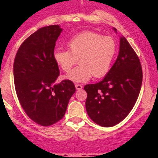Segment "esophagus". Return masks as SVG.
Returning <instances> with one entry per match:
<instances>
[{
  "label": "esophagus",
  "instance_id": "esophagus-1",
  "mask_svg": "<svg viewBox=\"0 0 158 158\" xmlns=\"http://www.w3.org/2000/svg\"><path fill=\"white\" fill-rule=\"evenodd\" d=\"M75 87H76L77 90H81L82 89V85L80 84H75Z\"/></svg>",
  "mask_w": 158,
  "mask_h": 158
}]
</instances>
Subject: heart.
I'll list each match as a JSON object with an SVG mask.
<instances>
[{"label":"heart","mask_w":158,"mask_h":158,"mask_svg":"<svg viewBox=\"0 0 158 158\" xmlns=\"http://www.w3.org/2000/svg\"><path fill=\"white\" fill-rule=\"evenodd\" d=\"M67 47L69 51L54 50L53 59L65 72H69L78 59L79 65L64 77L73 82H86L92 76L104 77L109 71L116 52V43L112 38L93 31L76 35L67 42Z\"/></svg>","instance_id":"obj_1"}]
</instances>
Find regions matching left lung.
Masks as SVG:
<instances>
[{
	"label": "left lung",
	"instance_id": "8db88e82",
	"mask_svg": "<svg viewBox=\"0 0 158 158\" xmlns=\"http://www.w3.org/2000/svg\"><path fill=\"white\" fill-rule=\"evenodd\" d=\"M113 30L117 32L116 29ZM142 81L140 61L126 38L121 36L114 65L101 81L86 85L85 107L96 124L113 127L123 120L135 106Z\"/></svg>",
	"mask_w": 158,
	"mask_h": 158
}]
</instances>
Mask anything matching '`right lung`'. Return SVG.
<instances>
[{
  "instance_id": "1",
  "label": "right lung",
  "mask_w": 158,
  "mask_h": 158,
  "mask_svg": "<svg viewBox=\"0 0 158 158\" xmlns=\"http://www.w3.org/2000/svg\"><path fill=\"white\" fill-rule=\"evenodd\" d=\"M62 28L51 25L38 29L19 47L13 64L18 100L27 116L41 126H51L65 115L74 84H56L58 65L53 59L55 43Z\"/></svg>"
}]
</instances>
